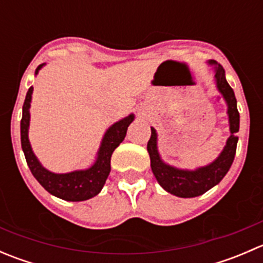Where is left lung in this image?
I'll use <instances>...</instances> for the list:
<instances>
[{"label": "left lung", "instance_id": "8db88e82", "mask_svg": "<svg viewBox=\"0 0 263 263\" xmlns=\"http://www.w3.org/2000/svg\"><path fill=\"white\" fill-rule=\"evenodd\" d=\"M209 65L214 66L216 87L227 102L229 128L232 134L227 140V145L222 148L220 155L209 165L201 166L195 171H184L169 165L161 160L158 151V135L153 127H151V137L147 142L151 171L156 181L166 192L183 198L197 197L216 185L229 172L237 151V132L239 131V112L237 108V99L234 91L225 79V70L222 66L214 60L209 61Z\"/></svg>", "mask_w": 263, "mask_h": 263}]
</instances>
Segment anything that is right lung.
Instances as JSON below:
<instances>
[{"label": "right lung", "instance_id": "1", "mask_svg": "<svg viewBox=\"0 0 263 263\" xmlns=\"http://www.w3.org/2000/svg\"><path fill=\"white\" fill-rule=\"evenodd\" d=\"M44 66H38L35 70V75H38L39 70ZM33 94V86L29 87L26 92L25 102L23 105V118L20 123L21 131V147L25 155L26 163L34 178L36 179L44 190L48 191L50 195L65 201H85L94 197L102 191L103 185L107 181L110 172V158L113 151L124 140L127 134V128L135 119L134 115L124 117L121 121L116 122L105 132L104 137L100 144L99 151L95 163L90 168L85 171H75L71 173L57 174L47 171L31 150L29 142V123H30V102Z\"/></svg>", "mask_w": 263, "mask_h": 263}]
</instances>
